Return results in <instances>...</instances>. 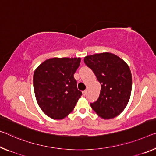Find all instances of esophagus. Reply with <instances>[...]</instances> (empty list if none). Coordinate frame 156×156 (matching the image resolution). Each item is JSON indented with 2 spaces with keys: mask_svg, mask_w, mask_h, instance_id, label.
<instances>
[{
  "mask_svg": "<svg viewBox=\"0 0 156 156\" xmlns=\"http://www.w3.org/2000/svg\"><path fill=\"white\" fill-rule=\"evenodd\" d=\"M86 93H87V91H86V90H83V91H82L83 96H85V95H86Z\"/></svg>",
  "mask_w": 156,
  "mask_h": 156,
  "instance_id": "1",
  "label": "esophagus"
}]
</instances>
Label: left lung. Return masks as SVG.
I'll return each mask as SVG.
<instances>
[{
	"instance_id": "1",
	"label": "left lung",
	"mask_w": 156,
	"mask_h": 156,
	"mask_svg": "<svg viewBox=\"0 0 156 156\" xmlns=\"http://www.w3.org/2000/svg\"><path fill=\"white\" fill-rule=\"evenodd\" d=\"M84 62L101 84L100 96L90 106L100 118L113 119L128 105L132 91V75L128 65L116 55L103 52L86 56Z\"/></svg>"
}]
</instances>
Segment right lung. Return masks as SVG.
<instances>
[{"mask_svg": "<svg viewBox=\"0 0 156 156\" xmlns=\"http://www.w3.org/2000/svg\"><path fill=\"white\" fill-rule=\"evenodd\" d=\"M80 62L81 58L54 57L47 59L35 69V98L40 108L50 118H66L82 95L74 78Z\"/></svg>", "mask_w": 156, "mask_h": 156, "instance_id": "1", "label": "right lung"}]
</instances>
